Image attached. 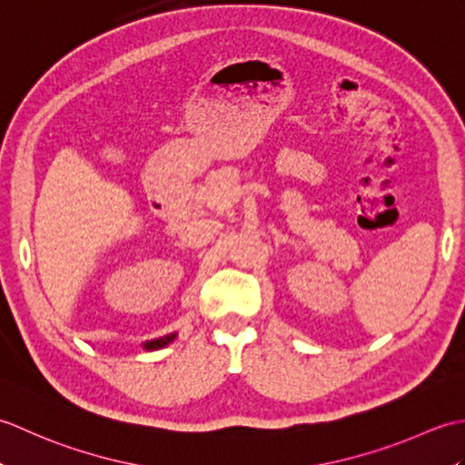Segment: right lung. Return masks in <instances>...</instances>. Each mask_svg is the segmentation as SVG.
Returning a JSON list of instances; mask_svg holds the SVG:
<instances>
[{
  "label": "right lung",
  "mask_w": 465,
  "mask_h": 465,
  "mask_svg": "<svg viewBox=\"0 0 465 465\" xmlns=\"http://www.w3.org/2000/svg\"><path fill=\"white\" fill-rule=\"evenodd\" d=\"M173 338H175V333H172V335H165V338H157V340H152V341H145V343H143V350H147V351H152V350H160V348H163V345H167L170 341H173Z\"/></svg>",
  "instance_id": "right-lung-1"
}]
</instances>
